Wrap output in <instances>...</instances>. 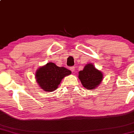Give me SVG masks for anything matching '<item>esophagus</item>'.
I'll return each instance as SVG.
<instances>
[{"label":"esophagus","instance_id":"obj_1","mask_svg":"<svg viewBox=\"0 0 134 134\" xmlns=\"http://www.w3.org/2000/svg\"><path fill=\"white\" fill-rule=\"evenodd\" d=\"M76 66H73V67H71L70 68V70H71L72 72H75V70H76Z\"/></svg>","mask_w":134,"mask_h":134}]
</instances>
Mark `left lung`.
<instances>
[{
	"label": "left lung",
	"mask_w": 134,
	"mask_h": 134,
	"mask_svg": "<svg viewBox=\"0 0 134 134\" xmlns=\"http://www.w3.org/2000/svg\"><path fill=\"white\" fill-rule=\"evenodd\" d=\"M79 78L83 86L87 90H94L102 81L103 74L93 64H88L79 72Z\"/></svg>",
	"instance_id": "8db88e82"
}]
</instances>
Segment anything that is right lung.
Masks as SVG:
<instances>
[{
    "label": "right lung",
    "mask_w": 134,
    "mask_h": 134,
    "mask_svg": "<svg viewBox=\"0 0 134 134\" xmlns=\"http://www.w3.org/2000/svg\"><path fill=\"white\" fill-rule=\"evenodd\" d=\"M70 74L71 71L65 67H58L54 63L49 62L37 70L36 79L44 91H53L58 88L63 78Z\"/></svg>",
    "instance_id": "obj_1"
}]
</instances>
